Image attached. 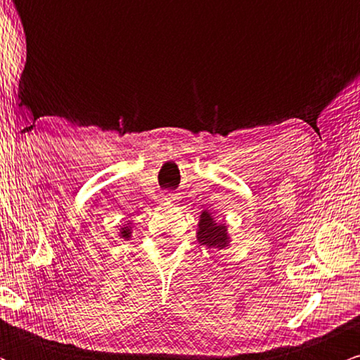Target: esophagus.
Listing matches in <instances>:
<instances>
[{"label":"esophagus","instance_id":"1","mask_svg":"<svg viewBox=\"0 0 360 360\" xmlns=\"http://www.w3.org/2000/svg\"><path fill=\"white\" fill-rule=\"evenodd\" d=\"M174 200L176 198H172V194H164L162 196V203L166 206H171L172 203H174Z\"/></svg>","mask_w":360,"mask_h":360}]
</instances>
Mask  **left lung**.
<instances>
[{
	"mask_svg": "<svg viewBox=\"0 0 360 360\" xmlns=\"http://www.w3.org/2000/svg\"><path fill=\"white\" fill-rule=\"evenodd\" d=\"M196 240L201 245L208 247V249L223 250L229 249L232 237L229 233V225L226 223H220L213 218V214L205 210L200 214V221H198L196 229Z\"/></svg>",
	"mask_w": 360,
	"mask_h": 360,
	"instance_id": "left-lung-1",
	"label": "left lung"
}]
</instances>
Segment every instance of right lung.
Here are the masks:
<instances>
[{
    "instance_id": "right-lung-1",
    "label": "right lung",
    "mask_w": 360,
    "mask_h": 360,
    "mask_svg": "<svg viewBox=\"0 0 360 360\" xmlns=\"http://www.w3.org/2000/svg\"><path fill=\"white\" fill-rule=\"evenodd\" d=\"M118 237L123 238V240H130V238H131V221L125 223V225H123L122 229H120Z\"/></svg>"
}]
</instances>
